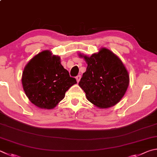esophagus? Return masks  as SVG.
I'll use <instances>...</instances> for the list:
<instances>
[{"instance_id":"1","label":"esophagus","mask_w":157,"mask_h":157,"mask_svg":"<svg viewBox=\"0 0 157 157\" xmlns=\"http://www.w3.org/2000/svg\"><path fill=\"white\" fill-rule=\"evenodd\" d=\"M80 79H81V75H78L76 77V80L78 83L79 82V80H80Z\"/></svg>"}]
</instances>
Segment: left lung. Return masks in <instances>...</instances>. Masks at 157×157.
<instances>
[{"label":"left lung","mask_w":157,"mask_h":157,"mask_svg":"<svg viewBox=\"0 0 157 157\" xmlns=\"http://www.w3.org/2000/svg\"><path fill=\"white\" fill-rule=\"evenodd\" d=\"M88 64L79 82L88 101L99 108L115 106L126 93L129 75L123 62L106 48L88 57L79 53Z\"/></svg>","instance_id":"1"}]
</instances>
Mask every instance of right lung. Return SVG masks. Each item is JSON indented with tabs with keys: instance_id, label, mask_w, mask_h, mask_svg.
<instances>
[{
	"instance_id": "obj_1",
	"label": "right lung",
	"mask_w": 157,
	"mask_h": 157,
	"mask_svg": "<svg viewBox=\"0 0 157 157\" xmlns=\"http://www.w3.org/2000/svg\"><path fill=\"white\" fill-rule=\"evenodd\" d=\"M22 84L31 103L40 108L53 109L77 82L62 67L60 58L45 50L34 56L25 66Z\"/></svg>"
}]
</instances>
